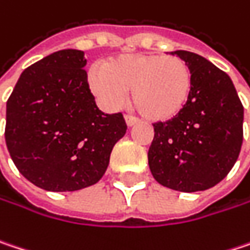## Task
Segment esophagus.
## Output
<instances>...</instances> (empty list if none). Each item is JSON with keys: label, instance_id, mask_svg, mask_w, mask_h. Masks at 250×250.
Here are the masks:
<instances>
[{"label": "esophagus", "instance_id": "34e87169", "mask_svg": "<svg viewBox=\"0 0 250 250\" xmlns=\"http://www.w3.org/2000/svg\"><path fill=\"white\" fill-rule=\"evenodd\" d=\"M125 123H127V125L128 127H131V125H137V119L136 117H133V116H130V114H125Z\"/></svg>", "mask_w": 250, "mask_h": 250}]
</instances>
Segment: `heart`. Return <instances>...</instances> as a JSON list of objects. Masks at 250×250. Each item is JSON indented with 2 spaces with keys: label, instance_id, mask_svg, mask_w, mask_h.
<instances>
[{
  "label": "heart",
  "instance_id": "1",
  "mask_svg": "<svg viewBox=\"0 0 250 250\" xmlns=\"http://www.w3.org/2000/svg\"><path fill=\"white\" fill-rule=\"evenodd\" d=\"M93 90L117 103L131 91V103L143 119L166 122L176 117L192 94L193 76L180 57L163 54H125L107 61L103 71L90 76Z\"/></svg>",
  "mask_w": 250,
  "mask_h": 250
}]
</instances>
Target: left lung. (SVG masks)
<instances>
[{
  "mask_svg": "<svg viewBox=\"0 0 250 250\" xmlns=\"http://www.w3.org/2000/svg\"><path fill=\"white\" fill-rule=\"evenodd\" d=\"M193 76L192 94L170 120L153 123L148 148L153 177L177 192L206 190L222 182L238 160L243 142V105L230 77L190 51H174Z\"/></svg>",
  "mask_w": 250,
  "mask_h": 250,
  "instance_id": "1",
  "label": "left lung"
}]
</instances>
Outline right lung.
Returning a JSON list of instances; mask_svg holds the SVG:
<instances>
[{"label": "right lung", "instance_id": "right-lung-1", "mask_svg": "<svg viewBox=\"0 0 250 250\" xmlns=\"http://www.w3.org/2000/svg\"><path fill=\"white\" fill-rule=\"evenodd\" d=\"M85 64L80 50L53 53L22 71L7 102L12 162L44 190L74 192L97 183L127 130L122 113L99 110Z\"/></svg>", "mask_w": 250, "mask_h": 250}]
</instances>
